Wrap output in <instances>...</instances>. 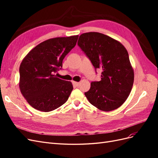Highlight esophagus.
Segmentation results:
<instances>
[{
  "label": "esophagus",
  "mask_w": 158,
  "mask_h": 158,
  "mask_svg": "<svg viewBox=\"0 0 158 158\" xmlns=\"http://www.w3.org/2000/svg\"><path fill=\"white\" fill-rule=\"evenodd\" d=\"M73 84L74 85H75V86H78V85H79V84H80L79 82H74V81H73Z\"/></svg>",
  "instance_id": "obj_1"
}]
</instances>
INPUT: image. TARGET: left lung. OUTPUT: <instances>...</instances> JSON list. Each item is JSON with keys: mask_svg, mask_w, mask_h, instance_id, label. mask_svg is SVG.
<instances>
[{"mask_svg": "<svg viewBox=\"0 0 158 158\" xmlns=\"http://www.w3.org/2000/svg\"><path fill=\"white\" fill-rule=\"evenodd\" d=\"M78 45L94 68L102 70L101 80L92 82L89 90L84 94L89 102L103 111L121 107L131 92L135 78L125 47L99 32L82 33Z\"/></svg>", "mask_w": 158, "mask_h": 158, "instance_id": "left-lung-1", "label": "left lung"}]
</instances>
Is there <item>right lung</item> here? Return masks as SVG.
<instances>
[{
    "label": "right lung",
    "mask_w": 158,
    "mask_h": 158,
    "mask_svg": "<svg viewBox=\"0 0 158 158\" xmlns=\"http://www.w3.org/2000/svg\"><path fill=\"white\" fill-rule=\"evenodd\" d=\"M78 38V35L51 38L37 45L23 59L19 88L32 107L49 112L68 100L73 84L54 73L63 66L64 58L75 47Z\"/></svg>",
    "instance_id": "add662e5"
}]
</instances>
